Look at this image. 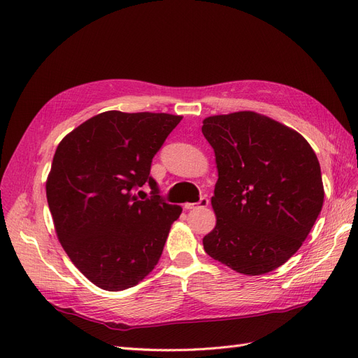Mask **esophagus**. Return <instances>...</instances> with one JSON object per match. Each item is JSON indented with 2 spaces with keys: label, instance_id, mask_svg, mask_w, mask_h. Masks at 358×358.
Here are the masks:
<instances>
[{
  "label": "esophagus",
  "instance_id": "obj_1",
  "mask_svg": "<svg viewBox=\"0 0 358 358\" xmlns=\"http://www.w3.org/2000/svg\"><path fill=\"white\" fill-rule=\"evenodd\" d=\"M208 204H209V199L201 197L199 200V203H185L183 204V208H185L187 210H191V209H197V208H208Z\"/></svg>",
  "mask_w": 358,
  "mask_h": 358
}]
</instances>
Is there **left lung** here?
<instances>
[{
    "instance_id": "left-lung-1",
    "label": "left lung",
    "mask_w": 358,
    "mask_h": 358,
    "mask_svg": "<svg viewBox=\"0 0 358 358\" xmlns=\"http://www.w3.org/2000/svg\"><path fill=\"white\" fill-rule=\"evenodd\" d=\"M215 150V229L204 251L236 272L268 273L294 255L324 201L318 158L306 138L255 112L209 116Z\"/></svg>"
}]
</instances>
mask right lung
<instances>
[{"instance_id":"add662e5","label":"right lung","mask_w":358,"mask_h":358,"mask_svg":"<svg viewBox=\"0 0 358 358\" xmlns=\"http://www.w3.org/2000/svg\"><path fill=\"white\" fill-rule=\"evenodd\" d=\"M180 119L109 110L58 145L46 182L49 209L64 251L96 287L127 289L157 266L182 208L162 200L149 173ZM145 182L149 199L134 192Z\"/></svg>"}]
</instances>
